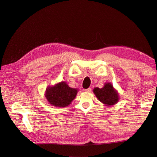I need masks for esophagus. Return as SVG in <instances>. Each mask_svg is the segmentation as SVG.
<instances>
[{"instance_id":"esophagus-1","label":"esophagus","mask_w":157,"mask_h":157,"mask_svg":"<svg viewBox=\"0 0 157 157\" xmlns=\"http://www.w3.org/2000/svg\"><path fill=\"white\" fill-rule=\"evenodd\" d=\"M84 91L86 92L90 93V92H92V89L90 88H87V89H85V90H84Z\"/></svg>"}]
</instances>
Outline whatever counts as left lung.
<instances>
[{
	"label": "left lung",
	"mask_w": 157,
	"mask_h": 157,
	"mask_svg": "<svg viewBox=\"0 0 157 157\" xmlns=\"http://www.w3.org/2000/svg\"><path fill=\"white\" fill-rule=\"evenodd\" d=\"M93 92L99 100L105 105H115L119 100L118 94L111 83H105L101 88H95Z\"/></svg>",
	"instance_id": "obj_1"
}]
</instances>
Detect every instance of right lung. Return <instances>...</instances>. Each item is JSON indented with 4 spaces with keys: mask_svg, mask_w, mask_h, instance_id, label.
<instances>
[{
    "mask_svg": "<svg viewBox=\"0 0 157 157\" xmlns=\"http://www.w3.org/2000/svg\"><path fill=\"white\" fill-rule=\"evenodd\" d=\"M77 89L70 88L65 82H61L46 88L45 97L52 105L57 107L68 106L75 98Z\"/></svg>",
    "mask_w": 157,
    "mask_h": 157,
    "instance_id": "right-lung-1",
    "label": "right lung"
}]
</instances>
